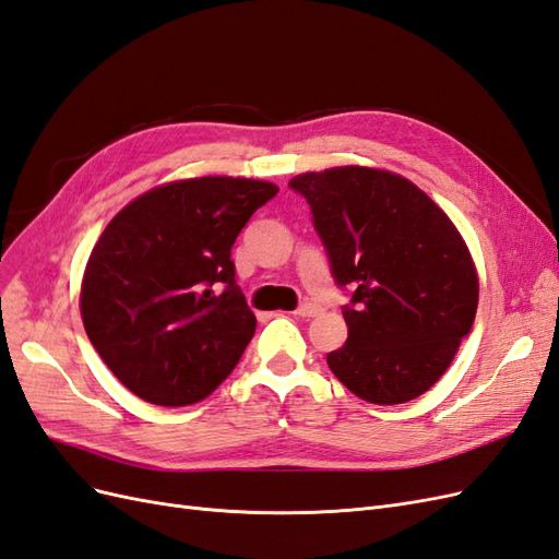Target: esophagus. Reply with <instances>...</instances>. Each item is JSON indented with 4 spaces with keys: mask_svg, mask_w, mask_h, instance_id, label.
I'll return each mask as SVG.
<instances>
[{
    "mask_svg": "<svg viewBox=\"0 0 559 559\" xmlns=\"http://www.w3.org/2000/svg\"><path fill=\"white\" fill-rule=\"evenodd\" d=\"M321 312V308L317 306V302H302V306L294 312L298 317H317Z\"/></svg>",
    "mask_w": 559,
    "mask_h": 559,
    "instance_id": "1",
    "label": "esophagus"
}]
</instances>
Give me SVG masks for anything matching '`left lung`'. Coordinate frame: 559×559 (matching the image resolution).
<instances>
[{
  "instance_id": "1",
  "label": "left lung",
  "mask_w": 559,
  "mask_h": 559,
  "mask_svg": "<svg viewBox=\"0 0 559 559\" xmlns=\"http://www.w3.org/2000/svg\"><path fill=\"white\" fill-rule=\"evenodd\" d=\"M308 200L343 306L347 343L329 368L352 394L396 405L433 386L478 310V273L460 230L401 175L331 167L289 181Z\"/></svg>"
}]
</instances>
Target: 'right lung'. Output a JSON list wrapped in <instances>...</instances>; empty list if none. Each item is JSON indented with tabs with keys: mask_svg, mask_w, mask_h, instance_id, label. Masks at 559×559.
I'll list each match as a JSON object with an SVG mask.
<instances>
[{
	"mask_svg": "<svg viewBox=\"0 0 559 559\" xmlns=\"http://www.w3.org/2000/svg\"><path fill=\"white\" fill-rule=\"evenodd\" d=\"M259 179L198 177L158 186L118 212L81 282L93 347L132 394L177 408L222 384L257 331L230 249L277 195Z\"/></svg>",
	"mask_w": 559,
	"mask_h": 559,
	"instance_id": "right-lung-1",
	"label": "right lung"
}]
</instances>
